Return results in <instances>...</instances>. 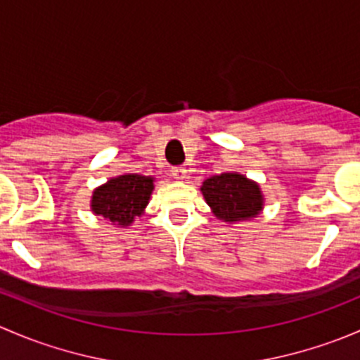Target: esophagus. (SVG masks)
Instances as JSON below:
<instances>
[{
	"label": "esophagus",
	"mask_w": 360,
	"mask_h": 360,
	"mask_svg": "<svg viewBox=\"0 0 360 360\" xmlns=\"http://www.w3.org/2000/svg\"><path fill=\"white\" fill-rule=\"evenodd\" d=\"M172 177L176 181L186 179V169H184V167H174V169H172Z\"/></svg>",
	"instance_id": "esophagus-1"
}]
</instances>
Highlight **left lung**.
<instances>
[{
  "label": "left lung",
  "mask_w": 360,
  "mask_h": 360,
  "mask_svg": "<svg viewBox=\"0 0 360 360\" xmlns=\"http://www.w3.org/2000/svg\"><path fill=\"white\" fill-rule=\"evenodd\" d=\"M200 191L214 216L228 224L254 219L264 207V195L259 184L238 172L207 177Z\"/></svg>",
  "instance_id": "left-lung-1"
}]
</instances>
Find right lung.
I'll use <instances>...</instances> for the list:
<instances>
[{"mask_svg": "<svg viewBox=\"0 0 360 360\" xmlns=\"http://www.w3.org/2000/svg\"><path fill=\"white\" fill-rule=\"evenodd\" d=\"M155 190V177L122 174L97 186L90 209L116 228H127L144 214Z\"/></svg>", "mask_w": 360, "mask_h": 360, "instance_id": "obj_1", "label": "right lung"}]
</instances>
